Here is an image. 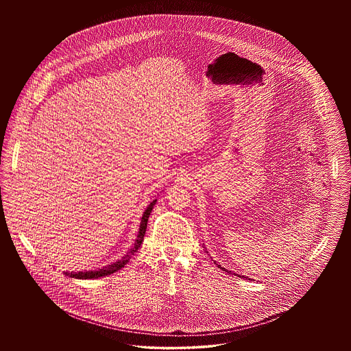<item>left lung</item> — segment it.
Masks as SVG:
<instances>
[{
	"label": "left lung",
	"instance_id": "obj_1",
	"mask_svg": "<svg viewBox=\"0 0 351 351\" xmlns=\"http://www.w3.org/2000/svg\"><path fill=\"white\" fill-rule=\"evenodd\" d=\"M218 267H221V266H218ZM222 268V267H221ZM222 269H223V271H226V269H225V268H222ZM230 272H232V271H230ZM239 278H241V276H239ZM242 278H246V276H242ZM246 279H249V278H246ZM249 280H251V279H249Z\"/></svg>",
	"mask_w": 351,
	"mask_h": 351
}]
</instances>
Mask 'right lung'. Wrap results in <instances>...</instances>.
<instances>
[{
    "label": "right lung",
    "instance_id": "right-lung-1",
    "mask_svg": "<svg viewBox=\"0 0 351 351\" xmlns=\"http://www.w3.org/2000/svg\"><path fill=\"white\" fill-rule=\"evenodd\" d=\"M155 202H156V199L151 201V204L147 206V209L143 212V216H142V219H141V226H139V232H138V235H136L135 243H134V246L130 249V251L125 256H122V259H119V261L112 263V265H108L105 267L95 269V271H79V272H64V274L69 276V278H75V279H99V278H102V276H108L110 274H114L118 269L125 267V265L133 256L134 252L138 251V249L142 245V242H143V237H145L146 229H147V221H149L151 210H152Z\"/></svg>",
    "mask_w": 351,
    "mask_h": 351
}]
</instances>
